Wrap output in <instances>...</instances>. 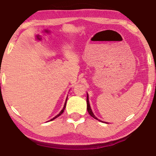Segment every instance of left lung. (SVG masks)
I'll return each instance as SVG.
<instances>
[{"mask_svg": "<svg viewBox=\"0 0 156 156\" xmlns=\"http://www.w3.org/2000/svg\"><path fill=\"white\" fill-rule=\"evenodd\" d=\"M86 101H87V110H88V114H89L92 117H94V119H98L97 118L95 117V115H94V113H93V112H92L91 109H90V104H89V101H88V94H87V100H86Z\"/></svg>", "mask_w": 156, "mask_h": 156, "instance_id": "left-lung-1", "label": "left lung"}]
</instances>
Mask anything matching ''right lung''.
<instances>
[{
	"mask_svg": "<svg viewBox=\"0 0 156 156\" xmlns=\"http://www.w3.org/2000/svg\"><path fill=\"white\" fill-rule=\"evenodd\" d=\"M66 101H67V99H66V103H65V105H64V107H63V109H62V110H61V112H60V113H59V114H58V115H57V116H55V117L54 118H52V119H51V120H50V121H52V120H53V119H56V118H57V117H59V116H60V115H61V114H62V113H63L64 110H65V109H66Z\"/></svg>",
	"mask_w": 156,
	"mask_h": 156,
	"instance_id": "add662e5",
	"label": "right lung"
}]
</instances>
